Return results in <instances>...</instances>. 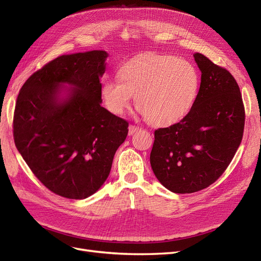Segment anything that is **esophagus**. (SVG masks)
Instances as JSON below:
<instances>
[{
	"label": "esophagus",
	"mask_w": 261,
	"mask_h": 261,
	"mask_svg": "<svg viewBox=\"0 0 261 261\" xmlns=\"http://www.w3.org/2000/svg\"><path fill=\"white\" fill-rule=\"evenodd\" d=\"M138 130H140V128L138 127V126H136V125H129V127H128V135L132 136L133 134L137 133Z\"/></svg>",
	"instance_id": "esophagus-1"
}]
</instances>
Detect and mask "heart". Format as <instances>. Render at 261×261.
<instances>
[{"instance_id":"obj_1","label":"heart","mask_w":261,"mask_h":261,"mask_svg":"<svg viewBox=\"0 0 261 261\" xmlns=\"http://www.w3.org/2000/svg\"><path fill=\"white\" fill-rule=\"evenodd\" d=\"M118 82H107L102 98L110 112L122 114L135 98L147 123L169 127L191 111L199 90V75L188 61L174 55L148 53L123 65Z\"/></svg>"}]
</instances>
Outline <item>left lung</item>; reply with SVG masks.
I'll use <instances>...</instances> for the list:
<instances>
[{
    "label": "left lung",
    "instance_id": "8db88e82",
    "mask_svg": "<svg viewBox=\"0 0 261 261\" xmlns=\"http://www.w3.org/2000/svg\"><path fill=\"white\" fill-rule=\"evenodd\" d=\"M200 88L179 123L154 132L150 163L169 191L191 194L223 174L239 149L245 125L240 87L232 74L201 53L194 54Z\"/></svg>",
    "mask_w": 261,
    "mask_h": 261
}]
</instances>
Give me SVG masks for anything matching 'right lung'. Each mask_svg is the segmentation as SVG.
Listing matches in <instances>:
<instances>
[{"label": "right lung", "instance_id": "right-lung-1", "mask_svg": "<svg viewBox=\"0 0 261 261\" xmlns=\"http://www.w3.org/2000/svg\"><path fill=\"white\" fill-rule=\"evenodd\" d=\"M106 51L62 55L31 75L15 106L14 141L54 194L84 199L108 178L128 123L101 107ZM72 87L61 97V84Z\"/></svg>", "mask_w": 261, "mask_h": 261}]
</instances>
